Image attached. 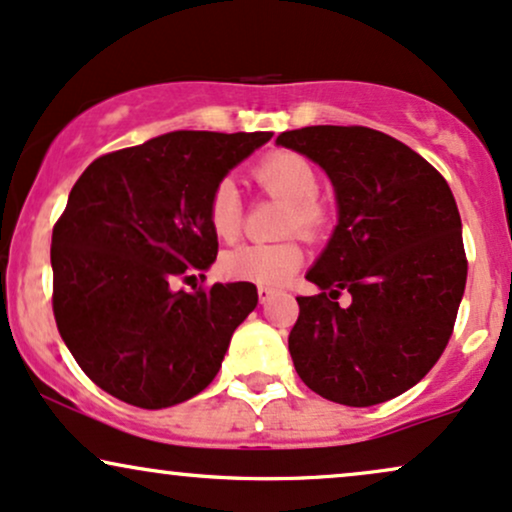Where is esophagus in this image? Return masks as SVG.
<instances>
[{
    "instance_id": "obj_1",
    "label": "esophagus",
    "mask_w": 512,
    "mask_h": 512,
    "mask_svg": "<svg viewBox=\"0 0 512 512\" xmlns=\"http://www.w3.org/2000/svg\"><path fill=\"white\" fill-rule=\"evenodd\" d=\"M275 292H278V290H275V287H268V285L258 287V299H261V304H266Z\"/></svg>"
}]
</instances>
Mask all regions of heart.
Masks as SVG:
<instances>
[{"label": "heart", "mask_w": 512, "mask_h": 512, "mask_svg": "<svg viewBox=\"0 0 512 512\" xmlns=\"http://www.w3.org/2000/svg\"><path fill=\"white\" fill-rule=\"evenodd\" d=\"M251 179L263 194L285 201L282 232H299L316 239L326 232L330 206L318 194V172L304 155L294 150H270L251 170ZM206 218L210 230L222 242H232L242 232V201L232 182L222 179L210 191ZM304 249L297 237L273 244H242L220 258L222 273L230 280L256 285H282L302 268Z\"/></svg>", "instance_id": "heart-1"}]
</instances>
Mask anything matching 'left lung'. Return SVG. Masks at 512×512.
Listing matches in <instances>:
<instances>
[{
    "mask_svg": "<svg viewBox=\"0 0 512 512\" xmlns=\"http://www.w3.org/2000/svg\"><path fill=\"white\" fill-rule=\"evenodd\" d=\"M328 172L340 220L297 297L290 354L321 398L369 407L398 398L441 359L467 282L462 222L443 174L369 126H304L278 136ZM350 293L353 302L337 299Z\"/></svg>",
    "mask_w": 512,
    "mask_h": 512,
    "instance_id": "obj_1",
    "label": "left lung"
}]
</instances>
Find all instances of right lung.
<instances>
[{
  "label": "right lung",
  "mask_w": 512,
  "mask_h": 512,
  "mask_svg": "<svg viewBox=\"0 0 512 512\" xmlns=\"http://www.w3.org/2000/svg\"><path fill=\"white\" fill-rule=\"evenodd\" d=\"M270 136L172 131L100 155L78 177L52 230V311L105 393L162 410L220 371L258 292L251 282L196 285L218 256L208 196Z\"/></svg>",
  "instance_id": "obj_1"
}]
</instances>
